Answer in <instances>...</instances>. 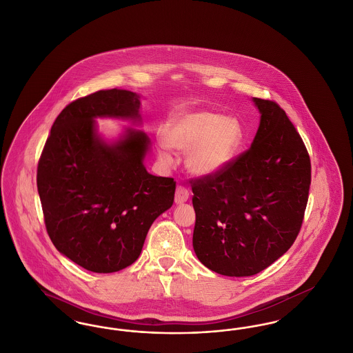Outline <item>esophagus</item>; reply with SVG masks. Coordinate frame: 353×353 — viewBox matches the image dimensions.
<instances>
[{
    "instance_id": "esophagus-1",
    "label": "esophagus",
    "mask_w": 353,
    "mask_h": 353,
    "mask_svg": "<svg viewBox=\"0 0 353 353\" xmlns=\"http://www.w3.org/2000/svg\"><path fill=\"white\" fill-rule=\"evenodd\" d=\"M189 200V190L183 186V185H179L176 188V194H174V202L176 203H183V202L188 201Z\"/></svg>"
}]
</instances>
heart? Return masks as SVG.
<instances>
[{
	"mask_svg": "<svg viewBox=\"0 0 353 353\" xmlns=\"http://www.w3.org/2000/svg\"><path fill=\"white\" fill-rule=\"evenodd\" d=\"M242 127L235 118H222L214 112L186 114L169 123L164 130L165 143L159 144L163 163L172 161V152H188L186 165L194 174H213L233 157L242 141Z\"/></svg>",
	"mask_w": 353,
	"mask_h": 353,
	"instance_id": "heart-1",
	"label": "heart"
}]
</instances>
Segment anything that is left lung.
<instances>
[{"instance_id": "8db88e82", "label": "left lung", "mask_w": 353, "mask_h": 353, "mask_svg": "<svg viewBox=\"0 0 353 353\" xmlns=\"http://www.w3.org/2000/svg\"><path fill=\"white\" fill-rule=\"evenodd\" d=\"M254 101L261 123L252 147L219 172L190 179L193 249L202 265L228 276L258 274L292 246L311 184L310 154L285 110Z\"/></svg>"}]
</instances>
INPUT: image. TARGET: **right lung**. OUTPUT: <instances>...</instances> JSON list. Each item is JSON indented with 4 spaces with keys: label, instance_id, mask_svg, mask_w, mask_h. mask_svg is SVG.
<instances>
[{
    "label": "right lung",
    "instance_id": "right-lung-1",
    "mask_svg": "<svg viewBox=\"0 0 353 353\" xmlns=\"http://www.w3.org/2000/svg\"><path fill=\"white\" fill-rule=\"evenodd\" d=\"M132 91L101 90L71 101L57 117L37 168L48 234L83 269L115 272L139 258L153 221L174 200L176 181L152 176L143 160L150 140L128 131L108 145L94 118L139 119Z\"/></svg>",
    "mask_w": 353,
    "mask_h": 353
}]
</instances>
